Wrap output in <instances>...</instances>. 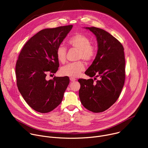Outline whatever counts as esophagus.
Wrapping results in <instances>:
<instances>
[{"instance_id":"1","label":"esophagus","mask_w":148,"mask_h":148,"mask_svg":"<svg viewBox=\"0 0 148 148\" xmlns=\"http://www.w3.org/2000/svg\"><path fill=\"white\" fill-rule=\"evenodd\" d=\"M70 81H72V82H73V81H75L76 80V79H75V78H73V77H70Z\"/></svg>"}]
</instances>
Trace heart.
Instances as JSON below:
<instances>
[{
  "mask_svg": "<svg viewBox=\"0 0 148 148\" xmlns=\"http://www.w3.org/2000/svg\"><path fill=\"white\" fill-rule=\"evenodd\" d=\"M68 43L73 49L78 50L77 59H82L86 62L92 61L96 55V48L91 45V39L85 34L77 33L71 37ZM56 57L58 61L64 63L66 60L67 49L62 45H60L56 49ZM84 63L78 61L74 62L69 63L61 69V73L62 75L71 77L79 76L81 73L84 71Z\"/></svg>",
  "mask_w": 148,
  "mask_h": 148,
  "instance_id": "obj_1",
  "label": "heart"
}]
</instances>
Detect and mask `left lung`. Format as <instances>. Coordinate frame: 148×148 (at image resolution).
Returning <instances> with one entry per match:
<instances>
[{"label":"left lung","instance_id":"left-lung-1","mask_svg":"<svg viewBox=\"0 0 148 148\" xmlns=\"http://www.w3.org/2000/svg\"><path fill=\"white\" fill-rule=\"evenodd\" d=\"M86 29L95 35L98 51L85 74L100 79L96 82L92 78L79 79V97L84 107L98 113L108 110L120 95L125 79L124 49L116 38L104 30L95 27Z\"/></svg>","mask_w":148,"mask_h":148}]
</instances>
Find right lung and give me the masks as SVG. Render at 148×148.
Masks as SVG:
<instances>
[{"instance_id": "1", "label": "right lung", "mask_w": 148, "mask_h": 148, "mask_svg": "<svg viewBox=\"0 0 148 148\" xmlns=\"http://www.w3.org/2000/svg\"><path fill=\"white\" fill-rule=\"evenodd\" d=\"M73 25L41 30L25 45L16 65L17 86L29 106L40 113H47L61 103L69 86L67 77L47 80V73L54 74L59 62L56 49Z\"/></svg>"}]
</instances>
